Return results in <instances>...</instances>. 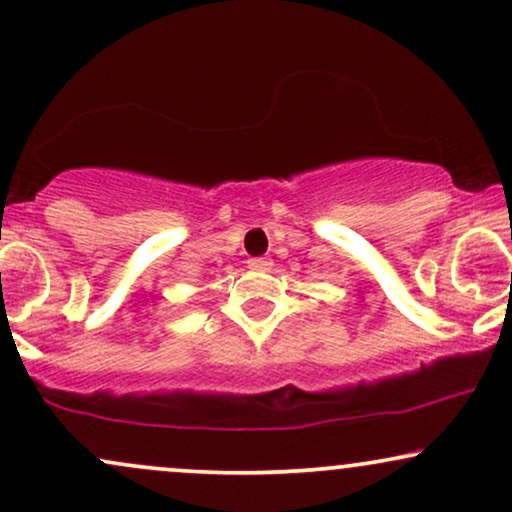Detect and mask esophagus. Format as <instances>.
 <instances>
[{"label":"esophagus","instance_id":"obj_1","mask_svg":"<svg viewBox=\"0 0 512 512\" xmlns=\"http://www.w3.org/2000/svg\"><path fill=\"white\" fill-rule=\"evenodd\" d=\"M249 266L254 270H268L270 266H273V261L266 256H256V258H249Z\"/></svg>","mask_w":512,"mask_h":512}]
</instances>
